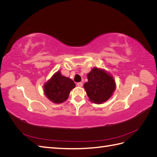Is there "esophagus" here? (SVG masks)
<instances>
[{
	"instance_id": "1",
	"label": "esophagus",
	"mask_w": 157,
	"mask_h": 157,
	"mask_svg": "<svg viewBox=\"0 0 157 157\" xmlns=\"http://www.w3.org/2000/svg\"><path fill=\"white\" fill-rule=\"evenodd\" d=\"M77 86H78V87H82L83 84H82V82H78V83L77 84Z\"/></svg>"
}]
</instances>
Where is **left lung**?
I'll return each mask as SVG.
<instances>
[{
	"mask_svg": "<svg viewBox=\"0 0 157 157\" xmlns=\"http://www.w3.org/2000/svg\"><path fill=\"white\" fill-rule=\"evenodd\" d=\"M88 82L84 83L90 100L101 104L107 101L116 89V82L113 76L103 69L94 67L87 74Z\"/></svg>",
	"mask_w": 157,
	"mask_h": 157,
	"instance_id": "left-lung-1",
	"label": "left lung"
}]
</instances>
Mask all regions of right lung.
<instances>
[{"mask_svg":"<svg viewBox=\"0 0 157 157\" xmlns=\"http://www.w3.org/2000/svg\"><path fill=\"white\" fill-rule=\"evenodd\" d=\"M75 87L73 80L63 76L58 71L44 83V94L52 102L59 104L67 100L70 92Z\"/></svg>","mask_w":157,"mask_h":157,"instance_id":"add662e5","label":"right lung"}]
</instances>
